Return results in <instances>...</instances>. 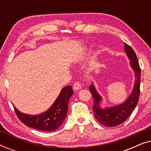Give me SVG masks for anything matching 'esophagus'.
Here are the masks:
<instances>
[{"label":"esophagus","mask_w":151,"mask_h":151,"mask_svg":"<svg viewBox=\"0 0 151 151\" xmlns=\"http://www.w3.org/2000/svg\"><path fill=\"white\" fill-rule=\"evenodd\" d=\"M73 88L74 91H78V90H79L82 88V85L78 82H75V83H74V84H73Z\"/></svg>","instance_id":"obj_1"}]
</instances>
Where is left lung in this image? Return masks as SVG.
I'll return each mask as SVG.
<instances>
[{"mask_svg": "<svg viewBox=\"0 0 151 151\" xmlns=\"http://www.w3.org/2000/svg\"><path fill=\"white\" fill-rule=\"evenodd\" d=\"M124 50L130 60V65L133 70L135 78L133 91L129 98L120 104L102 109L100 106V103L102 100V96L97 91L93 84H91L89 86V90L93 99V106L92 109L95 117L99 122L108 127H116L127 120L135 109L139 101L141 79L139 65L135 51L126 43H124Z\"/></svg>", "mask_w": 151, "mask_h": 151, "instance_id": "8db88e82", "label": "left lung"}]
</instances>
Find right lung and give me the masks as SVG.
<instances>
[{"label": "right lung", "instance_id": "obj_1", "mask_svg": "<svg viewBox=\"0 0 151 151\" xmlns=\"http://www.w3.org/2000/svg\"><path fill=\"white\" fill-rule=\"evenodd\" d=\"M73 94L71 86L63 88L52 106L40 114H26L20 112L14 106V108L18 119L29 128L42 131H55L65 120L68 111V103Z\"/></svg>", "mask_w": 151, "mask_h": 151}]
</instances>
